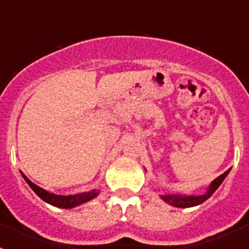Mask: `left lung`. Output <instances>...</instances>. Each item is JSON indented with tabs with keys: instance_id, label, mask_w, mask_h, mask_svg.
Listing matches in <instances>:
<instances>
[{
	"instance_id": "obj_1",
	"label": "left lung",
	"mask_w": 249,
	"mask_h": 249,
	"mask_svg": "<svg viewBox=\"0 0 249 249\" xmlns=\"http://www.w3.org/2000/svg\"><path fill=\"white\" fill-rule=\"evenodd\" d=\"M228 172H230V169L226 171L224 173H222L219 177H217L214 181L211 183L210 186V190L207 191V193H204L203 196H190V197H183V196H171V195H167V196H162V198L164 199V202L167 203L172 204L175 207H179V208H187V207H193V206H197V204H201L203 203L206 199H208L214 193V191L221 186V183L223 182V179L227 177Z\"/></svg>"
}]
</instances>
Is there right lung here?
<instances>
[{
    "mask_svg": "<svg viewBox=\"0 0 249 249\" xmlns=\"http://www.w3.org/2000/svg\"><path fill=\"white\" fill-rule=\"evenodd\" d=\"M22 176H23L25 181L30 184L31 188L34 190V192L38 196L39 198L43 199V201L47 202V203L52 204V206L58 207V208H66V210H68V208H72V207H76L78 206V204L85 203V202L94 198V197L98 195L96 191H92V192L81 193V195H74V196H57L54 195V193L47 192V191L42 190L41 187L32 183V182H31L30 179L23 175V173H22Z\"/></svg>",
    "mask_w": 249,
    "mask_h": 249,
    "instance_id": "add662e5",
    "label": "right lung"
}]
</instances>
